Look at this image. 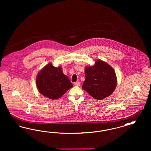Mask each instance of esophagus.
<instances>
[{
  "instance_id": "34e87169",
  "label": "esophagus",
  "mask_w": 151,
  "mask_h": 151,
  "mask_svg": "<svg viewBox=\"0 0 151 151\" xmlns=\"http://www.w3.org/2000/svg\"><path fill=\"white\" fill-rule=\"evenodd\" d=\"M74 85H75V86H80V83L79 81H77V82L74 83Z\"/></svg>"
}]
</instances>
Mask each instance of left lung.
I'll list each match as a JSON object with an SVG mask.
<instances>
[{
    "mask_svg": "<svg viewBox=\"0 0 151 151\" xmlns=\"http://www.w3.org/2000/svg\"><path fill=\"white\" fill-rule=\"evenodd\" d=\"M117 84L114 69L107 63L97 60L93 66L86 67L83 89L94 99L101 100L113 93Z\"/></svg>",
    "mask_w": 151,
    "mask_h": 151,
    "instance_id": "left-lung-1",
    "label": "left lung"
}]
</instances>
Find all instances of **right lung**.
Here are the masks:
<instances>
[{"label": "right lung", "mask_w": 151, "mask_h": 151, "mask_svg": "<svg viewBox=\"0 0 151 151\" xmlns=\"http://www.w3.org/2000/svg\"><path fill=\"white\" fill-rule=\"evenodd\" d=\"M36 84L40 93L51 100L61 97L73 86L68 78L63 74L62 68L51 63L45 65L38 73Z\"/></svg>", "instance_id": "1"}]
</instances>
